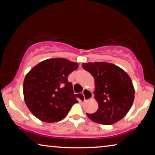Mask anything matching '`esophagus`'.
Returning <instances> with one entry per match:
<instances>
[{
    "label": "esophagus",
    "mask_w": 155,
    "mask_h": 155,
    "mask_svg": "<svg viewBox=\"0 0 155 155\" xmlns=\"http://www.w3.org/2000/svg\"><path fill=\"white\" fill-rule=\"evenodd\" d=\"M82 94L83 95L84 101H87L93 97V94L91 93V91L87 90V89H85V90L83 91Z\"/></svg>",
    "instance_id": "1"
}]
</instances>
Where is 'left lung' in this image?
<instances>
[{
  "label": "left lung",
  "mask_w": 155,
  "mask_h": 155,
  "mask_svg": "<svg viewBox=\"0 0 155 155\" xmlns=\"http://www.w3.org/2000/svg\"><path fill=\"white\" fill-rule=\"evenodd\" d=\"M84 70L94 78V98L98 110L87 115L93 122L104 125L122 119L133 105L135 88L131 78L121 68L108 62L83 63Z\"/></svg>",
  "instance_id": "left-lung-1"
}]
</instances>
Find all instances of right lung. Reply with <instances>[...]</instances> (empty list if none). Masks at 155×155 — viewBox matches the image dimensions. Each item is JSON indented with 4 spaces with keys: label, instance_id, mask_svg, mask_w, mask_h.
<instances>
[{
    "label": "right lung",
    "instance_id": "right-lung-1",
    "mask_svg": "<svg viewBox=\"0 0 155 155\" xmlns=\"http://www.w3.org/2000/svg\"><path fill=\"white\" fill-rule=\"evenodd\" d=\"M78 68L76 62L52 58L39 63L27 73L23 83L24 100L37 118L48 123L59 122L78 103L68 81V75Z\"/></svg>",
    "mask_w": 155,
    "mask_h": 155
}]
</instances>
